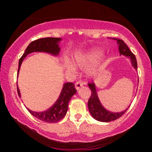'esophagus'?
I'll return each instance as SVG.
<instances>
[{"label": "esophagus", "instance_id": "34e87169", "mask_svg": "<svg viewBox=\"0 0 152 152\" xmlns=\"http://www.w3.org/2000/svg\"><path fill=\"white\" fill-rule=\"evenodd\" d=\"M75 88H76V89H78L79 88H80L81 87H82L83 85H84V84H83V82H82V81H78V82H77L76 83H75Z\"/></svg>", "mask_w": 152, "mask_h": 152}]
</instances>
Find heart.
<instances>
[{
	"instance_id": "1",
	"label": "heart",
	"mask_w": 152,
	"mask_h": 152,
	"mask_svg": "<svg viewBox=\"0 0 152 152\" xmlns=\"http://www.w3.org/2000/svg\"><path fill=\"white\" fill-rule=\"evenodd\" d=\"M99 54L100 53L97 49L91 50L85 53H77L72 57V62L75 66H83L87 64L94 61L99 57ZM64 67L69 72H73L75 70L74 66L67 60L64 62Z\"/></svg>"
}]
</instances>
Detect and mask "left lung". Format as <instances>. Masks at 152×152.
I'll return each mask as SVG.
<instances>
[{
  "instance_id": "8db88e82",
  "label": "left lung",
  "mask_w": 152,
  "mask_h": 152,
  "mask_svg": "<svg viewBox=\"0 0 152 152\" xmlns=\"http://www.w3.org/2000/svg\"><path fill=\"white\" fill-rule=\"evenodd\" d=\"M117 41L118 44V50H119L120 55H125L126 57H130L133 66L135 69L137 70V61L136 56L132 53V51L130 50L129 47L124 43L123 41L121 39H117ZM88 86L91 91V95L88 102V107L90 113L95 120L104 122L113 121V120H117L118 118L121 117L127 111L128 108L125 111L120 112V113H113V112H110L106 110L102 107L99 100L95 84L93 82L88 83Z\"/></svg>"
}]
</instances>
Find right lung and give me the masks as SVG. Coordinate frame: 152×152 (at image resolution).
I'll list each match as a JSON object with an SVG mask.
<instances>
[{
  "instance_id": "add662e5",
  "label": "right lung",
  "mask_w": 152,
  "mask_h": 152,
  "mask_svg": "<svg viewBox=\"0 0 152 152\" xmlns=\"http://www.w3.org/2000/svg\"><path fill=\"white\" fill-rule=\"evenodd\" d=\"M61 39L60 38L55 37H47V38H41L31 42L23 53V55L20 58L18 62V74L20 70L23 60L25 59L28 54L33 52H45V53H50L53 55H57L59 53L60 48L59 47V42ZM17 92L18 96L20 97V91L17 86ZM77 93V90L75 85L72 82H67L64 84L63 88L60 94L59 98L53 107L50 108L47 111L43 112H34L28 110L35 118H38L41 121L54 123L61 120L66 115L68 111V102L71 99L72 95Z\"/></svg>"
}]
</instances>
